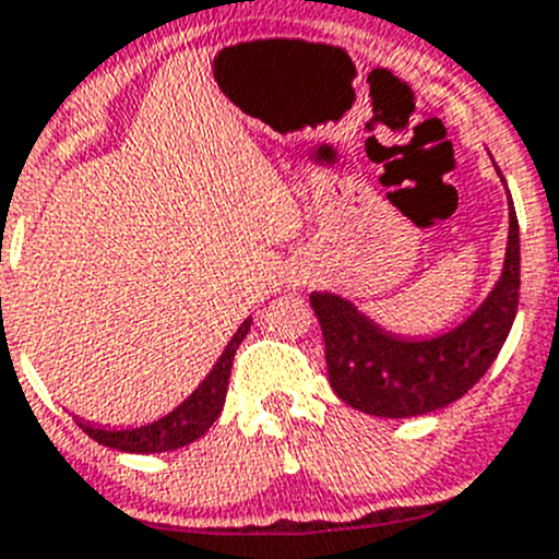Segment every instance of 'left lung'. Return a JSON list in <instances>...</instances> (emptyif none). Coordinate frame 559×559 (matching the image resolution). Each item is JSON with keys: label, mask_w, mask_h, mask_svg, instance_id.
I'll return each mask as SVG.
<instances>
[{"label": "left lung", "mask_w": 559, "mask_h": 559, "mask_svg": "<svg viewBox=\"0 0 559 559\" xmlns=\"http://www.w3.org/2000/svg\"><path fill=\"white\" fill-rule=\"evenodd\" d=\"M519 221L510 201L502 275L479 309L452 331L432 338L397 336L361 314L350 300L331 292H311L333 391L350 408L385 419L447 408L497 361L519 311Z\"/></svg>", "instance_id": "left-lung-1"}]
</instances>
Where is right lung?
<instances>
[{
	"label": "right lung",
	"mask_w": 559,
	"mask_h": 559,
	"mask_svg": "<svg viewBox=\"0 0 559 559\" xmlns=\"http://www.w3.org/2000/svg\"><path fill=\"white\" fill-rule=\"evenodd\" d=\"M250 320H245L237 328V333L231 336V342L226 344L223 356L217 358V364L212 367V372L201 380L190 397L179 405V408L170 411L168 416L151 421V425L140 427H127V430H109V427L91 425V421H80L82 430L98 441V444L109 447V450L121 452H134V455H151V452H170L179 450V447L192 444L209 427L215 425V419L221 416L223 403H226L228 391V378H231V364L234 353L242 344V338L248 336Z\"/></svg>",
	"instance_id": "add662e5"
}]
</instances>
